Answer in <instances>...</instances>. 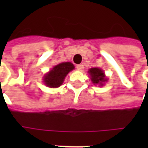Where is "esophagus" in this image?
Here are the masks:
<instances>
[{"label":"esophagus","instance_id":"obj_1","mask_svg":"<svg viewBox=\"0 0 148 148\" xmlns=\"http://www.w3.org/2000/svg\"><path fill=\"white\" fill-rule=\"evenodd\" d=\"M84 69V66L82 64H79V65H77V70L78 71H82Z\"/></svg>","mask_w":148,"mask_h":148}]
</instances>
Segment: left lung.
I'll list each match as a JSON object with an SVG mask.
<instances>
[{"label":"left lung","instance_id":"1","mask_svg":"<svg viewBox=\"0 0 148 148\" xmlns=\"http://www.w3.org/2000/svg\"><path fill=\"white\" fill-rule=\"evenodd\" d=\"M88 73L90 75L91 81L94 85L99 84L100 86H103L104 83L107 82V78L106 77L104 71L100 68L94 67L89 70Z\"/></svg>","mask_w":148,"mask_h":148}]
</instances>
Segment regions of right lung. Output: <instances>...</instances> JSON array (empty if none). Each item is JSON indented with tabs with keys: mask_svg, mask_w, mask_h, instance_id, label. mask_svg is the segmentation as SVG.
Segmentation results:
<instances>
[{
	"mask_svg": "<svg viewBox=\"0 0 148 148\" xmlns=\"http://www.w3.org/2000/svg\"><path fill=\"white\" fill-rule=\"evenodd\" d=\"M74 66L70 62H61L56 65L43 77V82L47 86L57 88L63 83L65 77L69 72L73 71Z\"/></svg>",
	"mask_w": 148,
	"mask_h": 148,
	"instance_id": "right-lung-1",
	"label": "right lung"
}]
</instances>
